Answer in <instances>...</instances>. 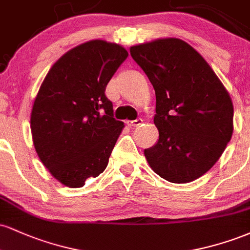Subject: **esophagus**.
<instances>
[{
    "label": "esophagus",
    "mask_w": 250,
    "mask_h": 250,
    "mask_svg": "<svg viewBox=\"0 0 250 250\" xmlns=\"http://www.w3.org/2000/svg\"><path fill=\"white\" fill-rule=\"evenodd\" d=\"M143 120L142 119H136V120H133V121H127V125L129 127H137V125H142Z\"/></svg>",
    "instance_id": "1"
}]
</instances>
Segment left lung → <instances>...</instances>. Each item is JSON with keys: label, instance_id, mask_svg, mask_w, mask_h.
I'll return each mask as SVG.
<instances>
[{"label": "left lung", "instance_id": "8db88e82", "mask_svg": "<svg viewBox=\"0 0 250 250\" xmlns=\"http://www.w3.org/2000/svg\"><path fill=\"white\" fill-rule=\"evenodd\" d=\"M153 84L159 141L145 149L162 179L187 183L210 169L233 135L234 108L207 61L180 39H159L130 48Z\"/></svg>", "mask_w": 250, "mask_h": 250}]
</instances>
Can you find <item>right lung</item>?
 Listing matches in <instances>:
<instances>
[{
	"label": "right lung",
	"mask_w": 250,
	"mask_h": 250,
	"mask_svg": "<svg viewBox=\"0 0 250 250\" xmlns=\"http://www.w3.org/2000/svg\"><path fill=\"white\" fill-rule=\"evenodd\" d=\"M127 56L116 43H82L54 63L40 87L30 116L34 147L67 187H83L107 167L125 125L104 91Z\"/></svg>",
	"instance_id": "right-lung-1"
}]
</instances>
